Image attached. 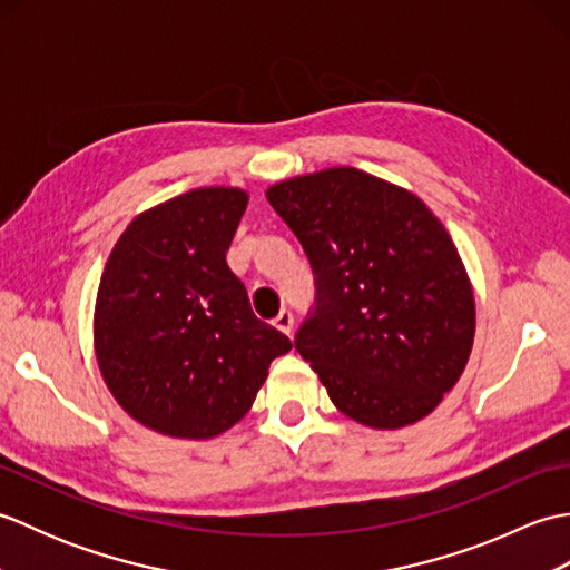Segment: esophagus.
I'll return each instance as SVG.
<instances>
[{
	"label": "esophagus",
	"instance_id": "34e87169",
	"mask_svg": "<svg viewBox=\"0 0 570 570\" xmlns=\"http://www.w3.org/2000/svg\"><path fill=\"white\" fill-rule=\"evenodd\" d=\"M274 325L282 333H286V335H292V328H294V316L288 311H282L278 313V316L274 318Z\"/></svg>",
	"mask_w": 570,
	"mask_h": 570
}]
</instances>
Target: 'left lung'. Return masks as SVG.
Instances as JSON below:
<instances>
[{
	"label": "left lung",
	"mask_w": 570,
	"mask_h": 570,
	"mask_svg": "<svg viewBox=\"0 0 570 570\" xmlns=\"http://www.w3.org/2000/svg\"><path fill=\"white\" fill-rule=\"evenodd\" d=\"M316 274L296 350L347 419L377 431L426 419L463 374L475 296L458 247L416 193L355 166L266 188Z\"/></svg>",
	"instance_id": "1"
}]
</instances>
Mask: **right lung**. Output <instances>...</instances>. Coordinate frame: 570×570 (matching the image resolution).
<instances>
[{"mask_svg":"<svg viewBox=\"0 0 570 570\" xmlns=\"http://www.w3.org/2000/svg\"><path fill=\"white\" fill-rule=\"evenodd\" d=\"M249 193L193 188L139 213L107 257L92 347L107 390L161 435L208 441L247 416L292 341L259 321L227 249Z\"/></svg>","mask_w":570,"mask_h":570,"instance_id":"right-lung-1","label":"right lung"}]
</instances>
